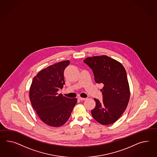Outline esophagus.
Here are the masks:
<instances>
[{
    "label": "esophagus",
    "mask_w": 157,
    "mask_h": 157,
    "mask_svg": "<svg viewBox=\"0 0 157 157\" xmlns=\"http://www.w3.org/2000/svg\"><path fill=\"white\" fill-rule=\"evenodd\" d=\"M78 100H80L81 101H84L86 99V98H82V97H79L78 98Z\"/></svg>",
    "instance_id": "34e87169"
}]
</instances>
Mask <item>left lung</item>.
Instances as JSON below:
<instances>
[{"label": "left lung", "instance_id": "1", "mask_svg": "<svg viewBox=\"0 0 157 157\" xmlns=\"http://www.w3.org/2000/svg\"><path fill=\"white\" fill-rule=\"evenodd\" d=\"M85 63L92 69L96 83L102 84L103 100L94 98L96 106L91 113L94 119L104 125L114 123L125 112L130 99L126 72L121 63L106 55L88 57Z\"/></svg>", "mask_w": 157, "mask_h": 157}]
</instances>
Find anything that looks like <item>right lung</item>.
Returning <instances> with one entry per match:
<instances>
[{"mask_svg":"<svg viewBox=\"0 0 157 157\" xmlns=\"http://www.w3.org/2000/svg\"><path fill=\"white\" fill-rule=\"evenodd\" d=\"M63 61L41 70L34 77L29 88V98L37 116L45 124L59 127L68 120L77 100L68 98L58 90L65 84L64 71L69 64Z\"/></svg>","mask_w":157,"mask_h":157,"instance_id":"1","label":"right lung"}]
</instances>
